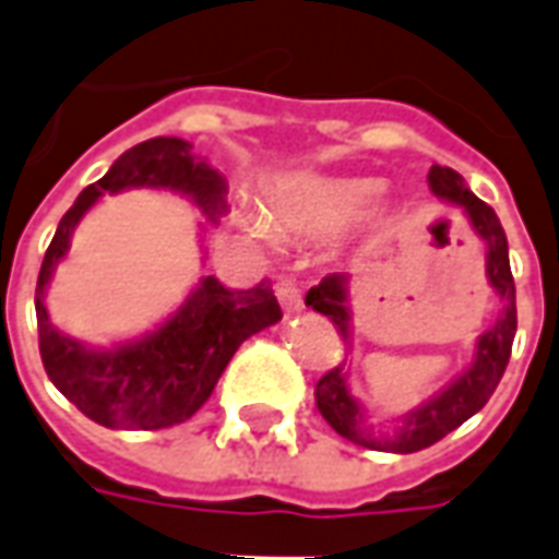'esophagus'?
Returning <instances> with one entry per match:
<instances>
[{
  "label": "esophagus",
  "instance_id": "esophagus-1",
  "mask_svg": "<svg viewBox=\"0 0 559 559\" xmlns=\"http://www.w3.org/2000/svg\"><path fill=\"white\" fill-rule=\"evenodd\" d=\"M275 296H278L281 308H284L287 314L302 311V293H299V284L293 278H278V284H275Z\"/></svg>",
  "mask_w": 559,
  "mask_h": 559
}]
</instances>
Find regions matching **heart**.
<instances>
[{"mask_svg": "<svg viewBox=\"0 0 559 559\" xmlns=\"http://www.w3.org/2000/svg\"><path fill=\"white\" fill-rule=\"evenodd\" d=\"M377 185L368 179H293L269 197V224L293 233H335L362 215L374 200ZM251 236H263L260 221H245Z\"/></svg>", "mask_w": 559, "mask_h": 559, "instance_id": "obj_1", "label": "heart"}]
</instances>
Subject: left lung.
Returning a JSON list of instances; mask_svg holds the SVG:
<instances>
[{
	"instance_id": "1",
	"label": "left lung",
	"mask_w": 559,
	"mask_h": 559,
	"mask_svg": "<svg viewBox=\"0 0 559 559\" xmlns=\"http://www.w3.org/2000/svg\"><path fill=\"white\" fill-rule=\"evenodd\" d=\"M428 188L433 191V197L461 206V212L467 215L469 227L485 242V275H488V284L493 287V293L500 296V302H503V311L497 317V323L488 332H481L479 341H476V350H473V362L449 386L440 389L437 395L419 404L416 411L404 413L401 419H392L389 428H380V425L368 421L365 407L353 399L344 365L320 377V383L314 389L317 411L341 437H347L350 443L365 445V449L399 452V455H411V452H419V449H428L437 440H443L445 433L455 431L457 425H464L473 413H479L488 404L493 389L500 383V377H503L506 365H509V353H512V341H515L518 329L515 281H512V269H509V245H506V233L500 227L497 212L488 203H481L479 197L467 188L464 176L452 170V167L433 164L431 173H428ZM305 305H311L314 311L326 314L344 335V341L350 344L353 317L350 275L347 272L326 275L317 287L308 290Z\"/></svg>"
}]
</instances>
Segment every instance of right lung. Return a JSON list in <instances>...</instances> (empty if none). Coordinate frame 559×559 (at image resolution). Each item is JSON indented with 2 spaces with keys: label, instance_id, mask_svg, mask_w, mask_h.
Here are the masks:
<instances>
[{
  "label": "right lung",
  "instance_id": "1",
  "mask_svg": "<svg viewBox=\"0 0 559 559\" xmlns=\"http://www.w3.org/2000/svg\"><path fill=\"white\" fill-rule=\"evenodd\" d=\"M128 188H164L188 197L212 224L227 212V179L206 160H197L188 140L152 138L122 152L98 182L83 188L44 254L35 287L38 347L47 377L83 416L116 431H158L191 419L206 404L239 344L278 323L281 308L266 281L251 290H230L206 275L143 338L90 347L62 335L44 305L47 284L68 254L80 218L104 194Z\"/></svg>",
  "mask_w": 559,
  "mask_h": 559
}]
</instances>
